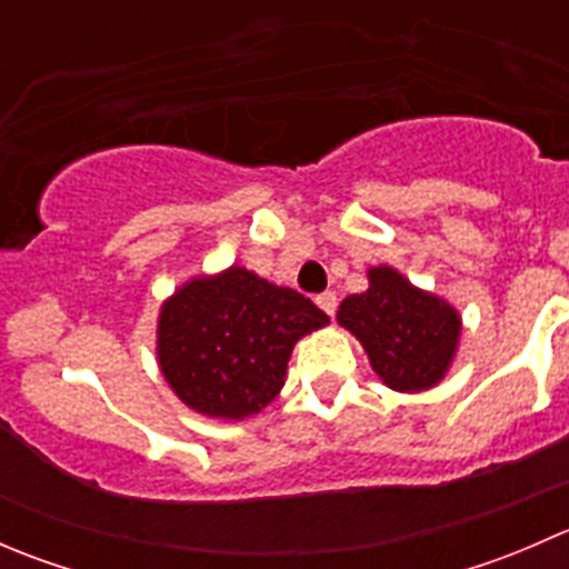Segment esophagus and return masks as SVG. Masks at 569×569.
I'll return each instance as SVG.
<instances>
[{
	"label": "esophagus",
	"mask_w": 569,
	"mask_h": 569,
	"mask_svg": "<svg viewBox=\"0 0 569 569\" xmlns=\"http://www.w3.org/2000/svg\"><path fill=\"white\" fill-rule=\"evenodd\" d=\"M317 306L327 313V317H332V313H336V308H338V297L332 295V291H325V295L317 297Z\"/></svg>",
	"instance_id": "1"
}]
</instances>
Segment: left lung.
<instances>
[{
    "instance_id": "left-lung-1",
    "label": "left lung",
    "mask_w": 569,
    "mask_h": 569,
    "mask_svg": "<svg viewBox=\"0 0 569 569\" xmlns=\"http://www.w3.org/2000/svg\"><path fill=\"white\" fill-rule=\"evenodd\" d=\"M338 325L363 343L377 377L401 393L443 380L462 330L449 302L416 289L391 267L369 269V289L341 302Z\"/></svg>"
}]
</instances>
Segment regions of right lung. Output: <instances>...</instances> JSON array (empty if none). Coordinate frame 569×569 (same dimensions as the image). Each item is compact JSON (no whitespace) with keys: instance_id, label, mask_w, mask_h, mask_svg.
<instances>
[{"instance_id":"1","label":"right lung","mask_w":569,"mask_h":569,"mask_svg":"<svg viewBox=\"0 0 569 569\" xmlns=\"http://www.w3.org/2000/svg\"><path fill=\"white\" fill-rule=\"evenodd\" d=\"M327 321L300 291L231 267L214 278L189 280L164 302L159 366L194 412L239 421L280 393L295 343Z\"/></svg>"}]
</instances>
